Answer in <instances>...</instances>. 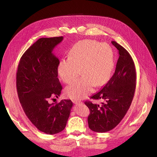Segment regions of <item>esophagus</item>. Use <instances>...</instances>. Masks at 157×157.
I'll return each instance as SVG.
<instances>
[{"instance_id": "esophagus-1", "label": "esophagus", "mask_w": 157, "mask_h": 157, "mask_svg": "<svg viewBox=\"0 0 157 157\" xmlns=\"http://www.w3.org/2000/svg\"><path fill=\"white\" fill-rule=\"evenodd\" d=\"M73 103H75V104H78L81 103V101H77V100H73Z\"/></svg>"}]
</instances>
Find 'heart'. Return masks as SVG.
Here are the masks:
<instances>
[{"mask_svg": "<svg viewBox=\"0 0 157 157\" xmlns=\"http://www.w3.org/2000/svg\"><path fill=\"white\" fill-rule=\"evenodd\" d=\"M114 54L110 47L95 40L76 43L69 57L62 59L58 67L60 79L66 84L83 76L67 87L65 93L73 99H82L90 94L94 86L101 87L109 79L114 68Z\"/></svg>", "mask_w": 157, "mask_h": 157, "instance_id": "b5f03b06", "label": "heart"}]
</instances>
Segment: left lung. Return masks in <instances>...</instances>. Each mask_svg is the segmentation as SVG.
<instances>
[{"mask_svg":"<svg viewBox=\"0 0 157 157\" xmlns=\"http://www.w3.org/2000/svg\"><path fill=\"white\" fill-rule=\"evenodd\" d=\"M119 55L114 74L101 90L91 97L100 104L86 101L90 110L87 121L89 128L96 132H106L122 120L133 100L136 86V71L129 53L117 42L111 41Z\"/></svg>","mask_w":157,"mask_h":157,"instance_id":"obj_1","label":"left lung"}]
</instances>
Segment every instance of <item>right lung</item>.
<instances>
[{
  "instance_id": "add662e5",
  "label": "right lung",
  "mask_w": 157,
  "mask_h": 157,
  "mask_svg": "<svg viewBox=\"0 0 157 157\" xmlns=\"http://www.w3.org/2000/svg\"><path fill=\"white\" fill-rule=\"evenodd\" d=\"M63 39H38L21 57L16 75L18 96L26 116L39 130L49 135L64 130L73 106L69 99L48 102L58 98L63 89L58 78L59 61L53 53Z\"/></svg>"
}]
</instances>
